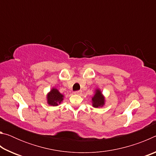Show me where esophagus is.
<instances>
[{
    "mask_svg": "<svg viewBox=\"0 0 156 156\" xmlns=\"http://www.w3.org/2000/svg\"><path fill=\"white\" fill-rule=\"evenodd\" d=\"M82 94V91L80 90V91H76L74 92V94H77V95H80Z\"/></svg>",
    "mask_w": 156,
    "mask_h": 156,
    "instance_id": "obj_1",
    "label": "esophagus"
}]
</instances>
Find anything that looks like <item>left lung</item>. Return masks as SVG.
<instances>
[{
	"label": "left lung",
	"instance_id": "1",
	"mask_svg": "<svg viewBox=\"0 0 156 156\" xmlns=\"http://www.w3.org/2000/svg\"><path fill=\"white\" fill-rule=\"evenodd\" d=\"M92 106L95 108L103 107L105 104V98L100 89H96L94 96L91 98Z\"/></svg>",
	"mask_w": 156,
	"mask_h": 156
}]
</instances>
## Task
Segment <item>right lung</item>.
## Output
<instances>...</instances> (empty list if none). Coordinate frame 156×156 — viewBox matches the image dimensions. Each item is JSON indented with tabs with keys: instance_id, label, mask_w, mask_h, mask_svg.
<instances>
[{
	"instance_id": "1",
	"label": "right lung",
	"mask_w": 156,
	"mask_h": 156,
	"mask_svg": "<svg viewBox=\"0 0 156 156\" xmlns=\"http://www.w3.org/2000/svg\"><path fill=\"white\" fill-rule=\"evenodd\" d=\"M47 104L50 106H58L64 100V95L60 93L56 88L53 87L47 95Z\"/></svg>"
}]
</instances>
